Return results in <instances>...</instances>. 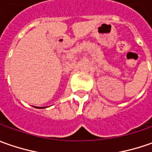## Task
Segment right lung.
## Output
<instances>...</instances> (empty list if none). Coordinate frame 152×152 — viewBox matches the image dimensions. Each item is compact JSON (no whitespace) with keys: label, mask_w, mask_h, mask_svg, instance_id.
<instances>
[{"label":"right lung","mask_w":152,"mask_h":152,"mask_svg":"<svg viewBox=\"0 0 152 152\" xmlns=\"http://www.w3.org/2000/svg\"><path fill=\"white\" fill-rule=\"evenodd\" d=\"M38 108H45V107H38Z\"/></svg>","instance_id":"obj_1"}]
</instances>
